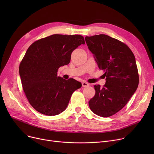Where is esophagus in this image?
Segmentation results:
<instances>
[{
	"instance_id": "1",
	"label": "esophagus",
	"mask_w": 154,
	"mask_h": 154,
	"mask_svg": "<svg viewBox=\"0 0 154 154\" xmlns=\"http://www.w3.org/2000/svg\"><path fill=\"white\" fill-rule=\"evenodd\" d=\"M82 85L83 87H88V85H89V84H88L87 82H83L82 83Z\"/></svg>"
}]
</instances>
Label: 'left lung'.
I'll return each mask as SVG.
<instances>
[{
    "instance_id": "left-lung-1",
    "label": "left lung",
    "mask_w": 154,
    "mask_h": 154,
    "mask_svg": "<svg viewBox=\"0 0 154 154\" xmlns=\"http://www.w3.org/2000/svg\"><path fill=\"white\" fill-rule=\"evenodd\" d=\"M85 39L99 68L106 77L103 87L94 86L95 94L88 106L96 115L110 117L125 106L138 87L135 56L127 45L107 35L85 37Z\"/></svg>"
}]
</instances>
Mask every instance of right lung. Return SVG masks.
I'll return each instance as SVG.
<instances>
[{
  "mask_svg": "<svg viewBox=\"0 0 154 154\" xmlns=\"http://www.w3.org/2000/svg\"><path fill=\"white\" fill-rule=\"evenodd\" d=\"M84 38L80 35L54 34L37 40L29 48L19 66L24 92L31 106L46 116L66 109L72 94L82 84L57 76L58 69L70 62L71 54Z\"/></svg>",
  "mask_w": 154,
  "mask_h": 154,
  "instance_id": "obj_1",
  "label": "right lung"
}]
</instances>
